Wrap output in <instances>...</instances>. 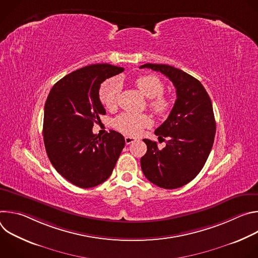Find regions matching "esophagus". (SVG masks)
<instances>
[{"mask_svg":"<svg viewBox=\"0 0 258 258\" xmlns=\"http://www.w3.org/2000/svg\"><path fill=\"white\" fill-rule=\"evenodd\" d=\"M124 140H125V144H126V145H130V144L134 143L137 139H136V138H133V137H125Z\"/></svg>","mask_w":258,"mask_h":258,"instance_id":"obj_1","label":"esophagus"}]
</instances>
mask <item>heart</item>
Segmentation results:
<instances>
[{
	"mask_svg": "<svg viewBox=\"0 0 258 258\" xmlns=\"http://www.w3.org/2000/svg\"><path fill=\"white\" fill-rule=\"evenodd\" d=\"M135 85L145 97L150 99L148 106L154 113L165 115L169 112L172 102L167 96L163 95L164 85L158 77L154 75L141 76L135 81ZM119 91L120 86L115 79L105 81L99 89L101 103L110 109L115 107ZM152 120L147 114L122 113L114 119L113 125L116 130L125 135L137 136L143 128L150 126Z\"/></svg>",
	"mask_w": 258,
	"mask_h": 258,
	"instance_id": "heart-1",
	"label": "heart"
}]
</instances>
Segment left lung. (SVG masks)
I'll list each match as a JSON object with an SVG mask.
<instances>
[{
	"label": "left lung",
	"instance_id": "left-lung-1",
	"mask_svg": "<svg viewBox=\"0 0 258 258\" xmlns=\"http://www.w3.org/2000/svg\"><path fill=\"white\" fill-rule=\"evenodd\" d=\"M140 68L161 72L176 92L167 119L155 130L159 139L168 138L166 146L160 150L156 142L144 139L147 152L141 158L142 170L160 188H180L196 177L211 151L216 131L211 100L202 84L180 69L152 63Z\"/></svg>",
	"mask_w": 258,
	"mask_h": 258
}]
</instances>
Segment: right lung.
<instances>
[{"instance_id": "obj_1", "label": "right lung", "mask_w": 258, "mask_h": 258, "mask_svg": "<svg viewBox=\"0 0 258 258\" xmlns=\"http://www.w3.org/2000/svg\"><path fill=\"white\" fill-rule=\"evenodd\" d=\"M111 64H93L57 82L45 104L43 135L55 169L80 188L96 187L112 173L125 145L121 134H93L100 114H106L99 98L101 84L122 72Z\"/></svg>"}]
</instances>
